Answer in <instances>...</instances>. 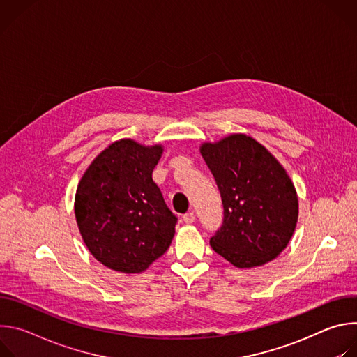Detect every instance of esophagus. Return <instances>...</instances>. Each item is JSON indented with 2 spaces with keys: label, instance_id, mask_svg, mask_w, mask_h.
<instances>
[{
  "label": "esophagus",
  "instance_id": "34e87169",
  "mask_svg": "<svg viewBox=\"0 0 357 357\" xmlns=\"http://www.w3.org/2000/svg\"><path fill=\"white\" fill-rule=\"evenodd\" d=\"M182 219H183L185 223L190 225V223L195 222V213H193V212H188V213H185V215L182 216Z\"/></svg>",
  "mask_w": 357,
  "mask_h": 357
}]
</instances>
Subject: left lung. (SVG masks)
Returning a JSON list of instances; mask_svg holds the SVG:
<instances>
[{
  "label": "left lung",
  "mask_w": 357,
  "mask_h": 357,
  "mask_svg": "<svg viewBox=\"0 0 357 357\" xmlns=\"http://www.w3.org/2000/svg\"><path fill=\"white\" fill-rule=\"evenodd\" d=\"M200 154L220 190L225 219L212 248L237 268L277 259L298 222V195L285 168L257 139L230 134L203 142Z\"/></svg>",
  "instance_id": "8db88e82"
}]
</instances>
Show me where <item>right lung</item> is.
<instances>
[{
	"label": "right lung",
	"instance_id": "add662e5",
	"mask_svg": "<svg viewBox=\"0 0 357 357\" xmlns=\"http://www.w3.org/2000/svg\"><path fill=\"white\" fill-rule=\"evenodd\" d=\"M162 152L161 144L114 141L79 181V231L93 257L110 270L139 274L171 245L176 218L152 179Z\"/></svg>",
	"mask_w": 357,
	"mask_h": 357
}]
</instances>
